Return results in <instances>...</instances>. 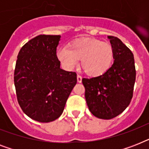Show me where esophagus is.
Masks as SVG:
<instances>
[{
  "instance_id": "1",
  "label": "esophagus",
  "mask_w": 149,
  "mask_h": 149,
  "mask_svg": "<svg viewBox=\"0 0 149 149\" xmlns=\"http://www.w3.org/2000/svg\"><path fill=\"white\" fill-rule=\"evenodd\" d=\"M77 82L78 83H81L82 82V77L79 75H77Z\"/></svg>"
}]
</instances>
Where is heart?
I'll return each mask as SVG.
<instances>
[{"instance_id": "1", "label": "heart", "mask_w": 149, "mask_h": 149, "mask_svg": "<svg viewBox=\"0 0 149 149\" xmlns=\"http://www.w3.org/2000/svg\"><path fill=\"white\" fill-rule=\"evenodd\" d=\"M56 57L65 70H72L80 59V65L86 74L100 76L111 67L113 49L111 44L97 38H81L72 42L70 49L59 48Z\"/></svg>"}]
</instances>
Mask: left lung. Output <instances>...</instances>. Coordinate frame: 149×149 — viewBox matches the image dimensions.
<instances>
[{
    "instance_id": "obj_1",
    "label": "left lung",
    "mask_w": 149,
    "mask_h": 149,
    "mask_svg": "<svg viewBox=\"0 0 149 149\" xmlns=\"http://www.w3.org/2000/svg\"><path fill=\"white\" fill-rule=\"evenodd\" d=\"M107 38L113 49V65L104 74L82 79L89 110L106 120L119 115L129 105L136 77L132 51L117 37Z\"/></svg>"
}]
</instances>
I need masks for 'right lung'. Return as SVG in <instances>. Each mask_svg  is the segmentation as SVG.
<instances>
[{
	"label": "right lung",
	"instance_id": "add662e5",
	"mask_svg": "<svg viewBox=\"0 0 149 149\" xmlns=\"http://www.w3.org/2000/svg\"><path fill=\"white\" fill-rule=\"evenodd\" d=\"M60 38L36 36L17 55L14 77L17 101L27 116L39 122L60 117L77 82L76 72L60 68L56 57Z\"/></svg>",
	"mask_w": 149,
	"mask_h": 149
}]
</instances>
